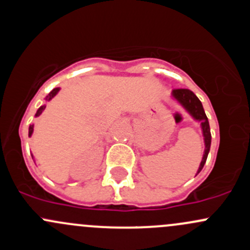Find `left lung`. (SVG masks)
Masks as SVG:
<instances>
[{
    "label": "left lung",
    "mask_w": 250,
    "mask_h": 250,
    "mask_svg": "<svg viewBox=\"0 0 250 250\" xmlns=\"http://www.w3.org/2000/svg\"><path fill=\"white\" fill-rule=\"evenodd\" d=\"M171 98L176 102L186 112L193 118L195 122L200 125L202 136H204V144L205 149L204 154H202V159L199 165V169L196 171L195 176L201 171L204 167L205 163H206L207 156L209 153V148H211V130H209V123L208 118L205 114L204 106H202L200 99L194 94V92L190 90H186V88H178V90H173L171 92Z\"/></svg>",
    "instance_id": "left-lung-1"
}]
</instances>
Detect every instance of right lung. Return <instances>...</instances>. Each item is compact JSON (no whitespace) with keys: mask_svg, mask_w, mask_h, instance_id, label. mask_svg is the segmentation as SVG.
Returning <instances> with one entry per match:
<instances>
[{"mask_svg":"<svg viewBox=\"0 0 250 250\" xmlns=\"http://www.w3.org/2000/svg\"><path fill=\"white\" fill-rule=\"evenodd\" d=\"M60 90H61V88H60V87L54 88V90H52L51 92H50V93L48 94V96L45 97V102H50V101H51V99L54 98V97L56 96L57 93H59ZM45 107H46V104H43V105H42V106L39 107L38 110H37V112H36L35 116H36V117L41 116L42 112H43L44 110H45ZM33 130H35V125H30V127H28V138H31V136H32ZM31 156H32V158H33V154H31ZM33 159H35V158H33Z\"/></svg>","mask_w":250,"mask_h":250,"instance_id":"1","label":"right lung"}]
</instances>
